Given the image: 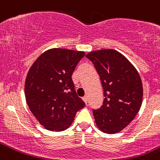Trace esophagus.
<instances>
[{"mask_svg":"<svg viewBox=\"0 0 160 160\" xmlns=\"http://www.w3.org/2000/svg\"><path fill=\"white\" fill-rule=\"evenodd\" d=\"M83 98V101H84V102H85V103H88V97H87V96L86 95H85V96H83V98Z\"/></svg>","mask_w":160,"mask_h":160,"instance_id":"esophagus-1","label":"esophagus"}]
</instances>
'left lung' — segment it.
Returning <instances> with one entry per match:
<instances>
[{
    "label": "left lung",
    "mask_w": 160,
    "mask_h": 160,
    "mask_svg": "<svg viewBox=\"0 0 160 160\" xmlns=\"http://www.w3.org/2000/svg\"><path fill=\"white\" fill-rule=\"evenodd\" d=\"M86 58L94 64L104 91L102 105L92 110L96 124L106 134L119 132L141 108L143 88L140 76L123 55L112 49L91 52Z\"/></svg>",
    "instance_id": "obj_1"
}]
</instances>
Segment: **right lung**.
Returning a JSON list of instances; mask_svg holds the SVG:
<instances>
[{"label": "right lung", "instance_id": "obj_1", "mask_svg": "<svg viewBox=\"0 0 160 160\" xmlns=\"http://www.w3.org/2000/svg\"><path fill=\"white\" fill-rule=\"evenodd\" d=\"M83 52L54 48L39 57L28 72L25 83L26 102L46 129L62 131L73 121L85 103L77 94L72 80Z\"/></svg>", "mask_w": 160, "mask_h": 160}]
</instances>
